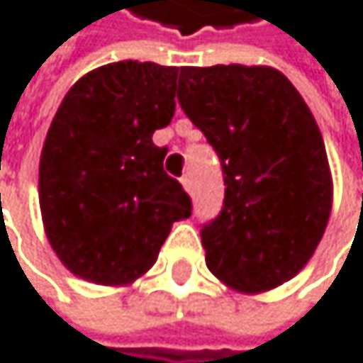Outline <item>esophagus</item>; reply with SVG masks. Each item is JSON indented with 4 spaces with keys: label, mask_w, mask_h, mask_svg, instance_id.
Listing matches in <instances>:
<instances>
[{
    "label": "esophagus",
    "mask_w": 363,
    "mask_h": 363,
    "mask_svg": "<svg viewBox=\"0 0 363 363\" xmlns=\"http://www.w3.org/2000/svg\"><path fill=\"white\" fill-rule=\"evenodd\" d=\"M180 183H183V187H185V191H187V194H194L191 178H189V176H183V178H180Z\"/></svg>",
    "instance_id": "obj_1"
}]
</instances>
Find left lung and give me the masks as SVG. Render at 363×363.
<instances>
[{
    "instance_id": "8db88e82",
    "label": "left lung",
    "mask_w": 363,
    "mask_h": 363,
    "mask_svg": "<svg viewBox=\"0 0 363 363\" xmlns=\"http://www.w3.org/2000/svg\"><path fill=\"white\" fill-rule=\"evenodd\" d=\"M178 103L215 148L223 206L202 225L206 267L262 293L312 258L331 213L323 135L297 88L269 66H183Z\"/></svg>"
}]
</instances>
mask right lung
Returning a JSON list of instances; mask_svg holds the SVG:
<instances>
[{
	"mask_svg": "<svg viewBox=\"0 0 363 363\" xmlns=\"http://www.w3.org/2000/svg\"><path fill=\"white\" fill-rule=\"evenodd\" d=\"M176 66L113 62L64 96L43 146L47 239L68 271L118 286L144 275L191 198L163 169L152 133L172 122Z\"/></svg>",
	"mask_w": 363,
	"mask_h": 363,
	"instance_id": "obj_1",
	"label": "right lung"
}]
</instances>
